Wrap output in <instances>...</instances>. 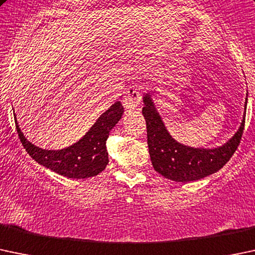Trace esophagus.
Instances as JSON below:
<instances>
[{
    "mask_svg": "<svg viewBox=\"0 0 255 255\" xmlns=\"http://www.w3.org/2000/svg\"><path fill=\"white\" fill-rule=\"evenodd\" d=\"M141 103L140 85L133 84L123 96V106L127 110H136Z\"/></svg>",
    "mask_w": 255,
    "mask_h": 255,
    "instance_id": "obj_1",
    "label": "esophagus"
}]
</instances>
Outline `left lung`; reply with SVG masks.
Instances as JSON below:
<instances>
[{"label": "left lung", "instance_id": "8db88e82", "mask_svg": "<svg viewBox=\"0 0 255 255\" xmlns=\"http://www.w3.org/2000/svg\"><path fill=\"white\" fill-rule=\"evenodd\" d=\"M247 100L246 98L245 114ZM143 103L141 112L146 121L148 148L154 170L176 182L198 181L218 172L231 159L245 129L246 115H243L237 132L222 145L211 149L184 145L168 133L149 92L144 93Z\"/></svg>", "mask_w": 255, "mask_h": 255}]
</instances>
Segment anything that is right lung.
Returning <instances> with one entry per match:
<instances>
[{
  "instance_id": "1",
  "label": "right lung",
  "mask_w": 255,
  "mask_h": 255,
  "mask_svg": "<svg viewBox=\"0 0 255 255\" xmlns=\"http://www.w3.org/2000/svg\"><path fill=\"white\" fill-rule=\"evenodd\" d=\"M123 110L121 101L115 103L77 143L63 149L49 150L34 145L23 134L14 116L15 128L24 149L37 163L67 178H89L99 175L109 163L106 140L112 128L122 119Z\"/></svg>"
}]
</instances>
